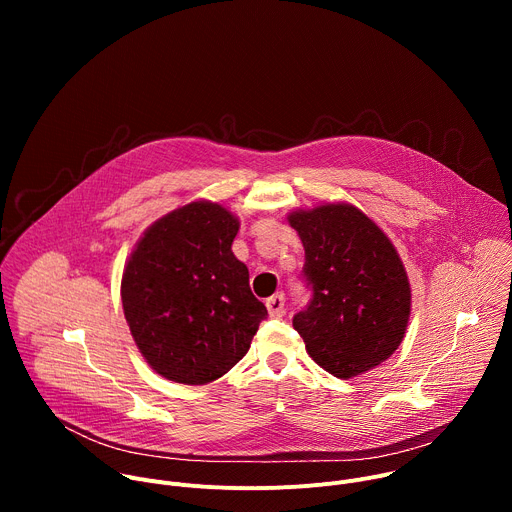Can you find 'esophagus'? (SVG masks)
Returning <instances> with one entry per match:
<instances>
[{"label":"esophagus","instance_id":"34e87169","mask_svg":"<svg viewBox=\"0 0 512 512\" xmlns=\"http://www.w3.org/2000/svg\"><path fill=\"white\" fill-rule=\"evenodd\" d=\"M265 304H267V310H269L271 318H281L285 314V298H283V294L271 296Z\"/></svg>","mask_w":512,"mask_h":512}]
</instances>
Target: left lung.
Listing matches in <instances>:
<instances>
[{
  "mask_svg": "<svg viewBox=\"0 0 512 512\" xmlns=\"http://www.w3.org/2000/svg\"><path fill=\"white\" fill-rule=\"evenodd\" d=\"M306 251L312 298L294 316L308 354L338 379L385 362L401 344L411 287L389 237L352 204H322L287 216Z\"/></svg>",
  "mask_w": 512,
  "mask_h": 512,
  "instance_id": "left-lung-1",
  "label": "left lung"
}]
</instances>
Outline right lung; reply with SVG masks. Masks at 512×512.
<instances>
[{"label":"right lung","instance_id":"obj_1","mask_svg":"<svg viewBox=\"0 0 512 512\" xmlns=\"http://www.w3.org/2000/svg\"><path fill=\"white\" fill-rule=\"evenodd\" d=\"M239 218L198 200L162 216L137 241L121 279L131 336L168 381L206 385L247 354L267 308L231 245Z\"/></svg>","mask_w":512,"mask_h":512}]
</instances>
